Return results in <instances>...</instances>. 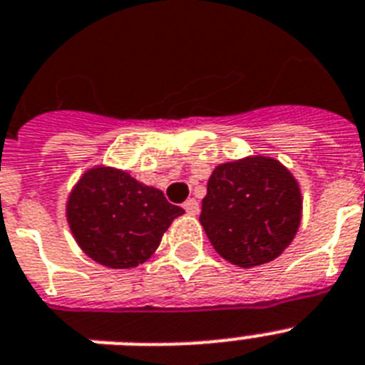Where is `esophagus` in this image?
Here are the masks:
<instances>
[{
	"instance_id": "esophagus-1",
	"label": "esophagus",
	"mask_w": 365,
	"mask_h": 365,
	"mask_svg": "<svg viewBox=\"0 0 365 365\" xmlns=\"http://www.w3.org/2000/svg\"><path fill=\"white\" fill-rule=\"evenodd\" d=\"M182 208H185L188 214H192V216L199 214V203L195 201V199H186L185 205H182Z\"/></svg>"
}]
</instances>
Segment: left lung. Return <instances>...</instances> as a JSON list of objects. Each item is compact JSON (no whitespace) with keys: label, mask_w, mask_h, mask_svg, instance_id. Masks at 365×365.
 <instances>
[{"label":"left lung","mask_w":365,"mask_h":365,"mask_svg":"<svg viewBox=\"0 0 365 365\" xmlns=\"http://www.w3.org/2000/svg\"><path fill=\"white\" fill-rule=\"evenodd\" d=\"M297 180L266 157L220 164L208 179L199 221L221 257L240 267L272 262L301 223Z\"/></svg>","instance_id":"8db88e82"}]
</instances>
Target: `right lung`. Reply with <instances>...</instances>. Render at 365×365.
I'll use <instances>...</instances> for the list:
<instances>
[{
  "label": "right lung",
  "mask_w": 365,
  "mask_h": 365,
  "mask_svg": "<svg viewBox=\"0 0 365 365\" xmlns=\"http://www.w3.org/2000/svg\"><path fill=\"white\" fill-rule=\"evenodd\" d=\"M185 210L121 170L93 168L70 194L66 216L79 247L114 269L144 264Z\"/></svg>",
  "instance_id": "right-lung-1"
}]
</instances>
